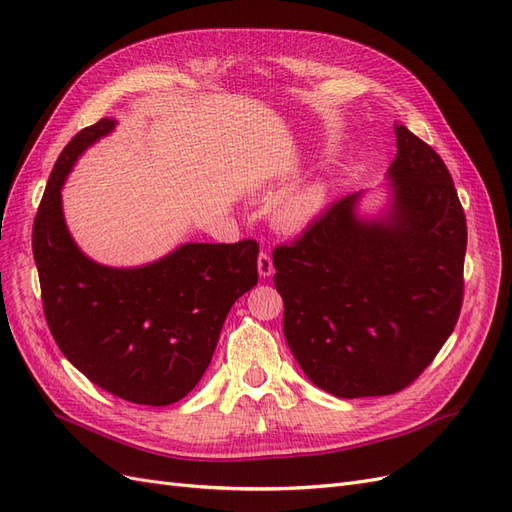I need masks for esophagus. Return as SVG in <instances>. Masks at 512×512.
<instances>
[{
    "label": "esophagus",
    "instance_id": "1",
    "mask_svg": "<svg viewBox=\"0 0 512 512\" xmlns=\"http://www.w3.org/2000/svg\"><path fill=\"white\" fill-rule=\"evenodd\" d=\"M258 275L260 277H271L273 275V260L267 252H260V256H258Z\"/></svg>",
    "mask_w": 512,
    "mask_h": 512
}]
</instances>
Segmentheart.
<instances>
[{
    "instance_id": "heart-1",
    "label": "heart",
    "mask_w": 512,
    "mask_h": 512,
    "mask_svg": "<svg viewBox=\"0 0 512 512\" xmlns=\"http://www.w3.org/2000/svg\"><path fill=\"white\" fill-rule=\"evenodd\" d=\"M329 205V183L309 179L275 200L271 220L282 232H301L312 226Z\"/></svg>"
}]
</instances>
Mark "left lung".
<instances>
[{
  "mask_svg": "<svg viewBox=\"0 0 512 512\" xmlns=\"http://www.w3.org/2000/svg\"><path fill=\"white\" fill-rule=\"evenodd\" d=\"M384 205L350 194L273 252L284 335L318 389L378 397L404 389L451 337L463 299L466 215L442 158L395 123Z\"/></svg>",
  "mask_w": 512,
  "mask_h": 512,
  "instance_id": "1",
  "label": "left lung"
}]
</instances>
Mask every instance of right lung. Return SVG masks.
Instances as JSON below:
<instances>
[{"instance_id":"add662e5","label":"right lung","mask_w":512,"mask_h":512,"mask_svg":"<svg viewBox=\"0 0 512 512\" xmlns=\"http://www.w3.org/2000/svg\"><path fill=\"white\" fill-rule=\"evenodd\" d=\"M117 119H100L59 153L34 222L44 316L66 359L132 404L168 406L203 378L235 301L258 282V245L181 243L138 267H108L72 239L61 188Z\"/></svg>"}]
</instances>
